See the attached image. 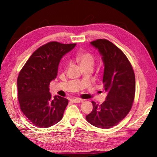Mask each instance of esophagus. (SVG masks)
Segmentation results:
<instances>
[{"label":"esophagus","instance_id":"obj_1","mask_svg":"<svg viewBox=\"0 0 157 157\" xmlns=\"http://www.w3.org/2000/svg\"><path fill=\"white\" fill-rule=\"evenodd\" d=\"M82 100L81 99H71V101L73 103H80Z\"/></svg>","mask_w":157,"mask_h":157}]
</instances>
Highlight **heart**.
Here are the masks:
<instances>
[{"label":"heart","instance_id":"b5f03b06","mask_svg":"<svg viewBox=\"0 0 157 157\" xmlns=\"http://www.w3.org/2000/svg\"><path fill=\"white\" fill-rule=\"evenodd\" d=\"M75 59L82 68H91L93 69L95 64V57L89 52H83L78 54Z\"/></svg>","mask_w":157,"mask_h":157}]
</instances>
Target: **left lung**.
I'll return each mask as SVG.
<instances>
[{
  "instance_id": "8db88e82",
  "label": "left lung",
  "mask_w": 157,
  "mask_h": 157,
  "mask_svg": "<svg viewBox=\"0 0 157 157\" xmlns=\"http://www.w3.org/2000/svg\"><path fill=\"white\" fill-rule=\"evenodd\" d=\"M90 44L102 56L103 84L108 94L101 105L92 101L93 109L86 120L98 128L109 129L117 125L131 109L135 95V72L125 54L111 41L99 39Z\"/></svg>"
}]
</instances>
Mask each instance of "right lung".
Masks as SVG:
<instances>
[{
	"mask_svg": "<svg viewBox=\"0 0 157 157\" xmlns=\"http://www.w3.org/2000/svg\"><path fill=\"white\" fill-rule=\"evenodd\" d=\"M75 44L56 41L43 44L33 52L19 72L17 78L19 106L34 125L47 128L62 119L68 101L59 96L52 98L49 85L57 76L62 57Z\"/></svg>",
	"mask_w": 157,
	"mask_h": 157,
	"instance_id": "obj_1",
	"label": "right lung"
}]
</instances>
